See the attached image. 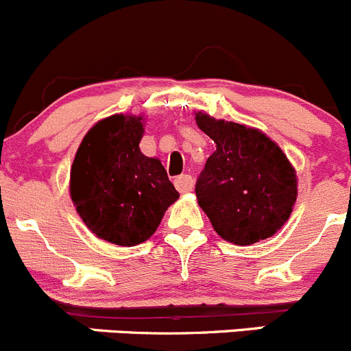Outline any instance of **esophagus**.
I'll return each mask as SVG.
<instances>
[{
    "label": "esophagus",
    "instance_id": "obj_1",
    "mask_svg": "<svg viewBox=\"0 0 351 351\" xmlns=\"http://www.w3.org/2000/svg\"><path fill=\"white\" fill-rule=\"evenodd\" d=\"M174 184H176V187H177V191H179V193H189V191L193 189V186H194V180H193V177H191V176L182 174V176L176 177Z\"/></svg>",
    "mask_w": 351,
    "mask_h": 351
}]
</instances>
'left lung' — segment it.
<instances>
[{
    "label": "left lung",
    "mask_w": 351,
    "mask_h": 351,
    "mask_svg": "<svg viewBox=\"0 0 351 351\" xmlns=\"http://www.w3.org/2000/svg\"><path fill=\"white\" fill-rule=\"evenodd\" d=\"M197 128L217 145L196 182V197L215 232L251 245L273 237L297 201V172L261 130L194 112Z\"/></svg>",
    "instance_id": "8db88e82"
}]
</instances>
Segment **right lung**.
Segmentation results:
<instances>
[{
	"label": "right lung",
	"instance_id": "1",
	"mask_svg": "<svg viewBox=\"0 0 351 351\" xmlns=\"http://www.w3.org/2000/svg\"><path fill=\"white\" fill-rule=\"evenodd\" d=\"M145 117L112 114L83 136L71 171L69 196L92 234L133 247L148 241L179 199L158 158L141 154Z\"/></svg>",
	"mask_w": 351,
	"mask_h": 351
}]
</instances>
